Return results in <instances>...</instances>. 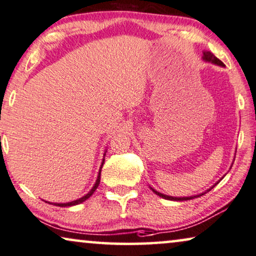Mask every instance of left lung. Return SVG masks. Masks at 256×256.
<instances>
[{
	"label": "left lung",
	"mask_w": 256,
	"mask_h": 256,
	"mask_svg": "<svg viewBox=\"0 0 256 256\" xmlns=\"http://www.w3.org/2000/svg\"><path fill=\"white\" fill-rule=\"evenodd\" d=\"M202 59H203L204 61H206V62H211V64H217V66H222V67H224V64L220 60L218 59V58H216L214 54H212L211 52H208V51H204L203 52V56H202ZM232 167V166H231ZM225 176V175H224ZM224 176H222V178H224ZM222 178H220V180H222ZM220 180H219V181L217 182V183H214V186H211V188H208L206 192H202V194H198V195H194V196H189V197H172V196H168V195H164V194H161V192H156V189L154 188H152V186H150V190H152V192L156 194V195H158L159 197H161V198H164V200H178V202H181V200H194V198H196V197H200V196H202V195H204V194H206L208 192H210V190L214 188V186H217L219 182H220Z\"/></svg>",
	"instance_id": "left-lung-1"
}]
</instances>
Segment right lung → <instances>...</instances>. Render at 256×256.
I'll return each mask as SVG.
<instances>
[{
	"mask_svg": "<svg viewBox=\"0 0 256 256\" xmlns=\"http://www.w3.org/2000/svg\"><path fill=\"white\" fill-rule=\"evenodd\" d=\"M106 152H104V154H103V160H102V164H100V172H98V175H97V178H96V182H95V184L92 186V188L90 189V192H89L88 194H86L84 196H82L81 198H78V200H72V202H68V203H51V202H46V203H50V204H53V205H56V206H60V208H66V206H74V205H78V204H81V203H84V200H87L89 197H90L92 194H94V192H95V190L97 189V186H98V184H100V169H102V167H103V164H104V156H106Z\"/></svg>",
	"mask_w": 256,
	"mask_h": 256,
	"instance_id": "obj_1",
	"label": "right lung"
}]
</instances>
